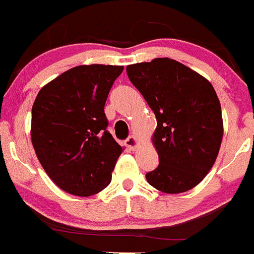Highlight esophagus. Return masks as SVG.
<instances>
[{"mask_svg":"<svg viewBox=\"0 0 254 254\" xmlns=\"http://www.w3.org/2000/svg\"><path fill=\"white\" fill-rule=\"evenodd\" d=\"M138 144H139L138 139H137L134 136H129L128 138L126 139V146L128 147V148H131L132 151H134V149L138 147Z\"/></svg>","mask_w":254,"mask_h":254,"instance_id":"34e87169","label":"esophagus"}]
</instances>
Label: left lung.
<instances>
[{
    "label": "left lung",
    "instance_id": "1",
    "mask_svg": "<svg viewBox=\"0 0 254 254\" xmlns=\"http://www.w3.org/2000/svg\"><path fill=\"white\" fill-rule=\"evenodd\" d=\"M126 71L157 120L152 143L159 165L147 173V182L170 194L192 190L213 167L223 137L213 86L168 57L129 64Z\"/></svg>",
    "mask_w": 254,
    "mask_h": 254
}]
</instances>
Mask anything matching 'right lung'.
Segmentation results:
<instances>
[{
	"label": "right lung",
	"mask_w": 254,
	"mask_h": 254,
	"mask_svg": "<svg viewBox=\"0 0 254 254\" xmlns=\"http://www.w3.org/2000/svg\"><path fill=\"white\" fill-rule=\"evenodd\" d=\"M122 71L111 64L73 67L36 97L32 146L48 177L64 192L88 197L110 185L123 148L106 129L105 103Z\"/></svg>",
	"instance_id": "1"
}]
</instances>
